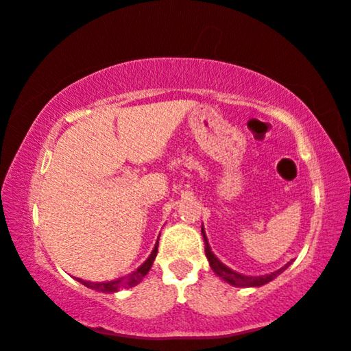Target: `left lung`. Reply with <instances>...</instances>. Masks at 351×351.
<instances>
[{
  "mask_svg": "<svg viewBox=\"0 0 351 351\" xmlns=\"http://www.w3.org/2000/svg\"><path fill=\"white\" fill-rule=\"evenodd\" d=\"M201 230H203L204 251H206L207 260H209L210 268L213 269V272H215V274H218L219 277H221L223 280L229 282L230 285H235V287H261V285L268 283V282L272 280V278H276L278 274H282V272H283L285 269H287L288 266H289V263H291V261H289V263L285 265L283 268H280V269L276 271V272H271V274H268V276H260V277L241 276V274H239V272H235V271H232L230 268H228V266H226V265H223L221 261H219V260L215 257V255H213V252L210 251L209 243H207L204 229H201Z\"/></svg>",
  "mask_w": 351,
  "mask_h": 351,
  "instance_id": "8db88e82",
  "label": "left lung"
}]
</instances>
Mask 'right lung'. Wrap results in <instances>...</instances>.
<instances>
[{"label":"right lung","instance_id":"1","mask_svg":"<svg viewBox=\"0 0 351 351\" xmlns=\"http://www.w3.org/2000/svg\"><path fill=\"white\" fill-rule=\"evenodd\" d=\"M158 254V245L154 246L153 252L150 254V257H148L144 263H142L138 269L133 271L132 274H128L127 277H122V278H117V280H111V282H90V280H83V278H77L82 285H85V287L91 288V289H96L100 291V293H114V291H119L122 288H132L134 285H138L142 278H144L148 271H150L154 257H156Z\"/></svg>","mask_w":351,"mask_h":351}]
</instances>
